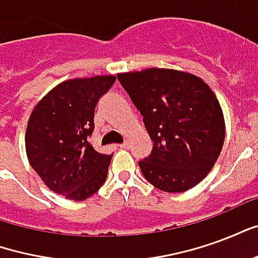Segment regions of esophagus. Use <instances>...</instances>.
Listing matches in <instances>:
<instances>
[{"mask_svg":"<svg viewBox=\"0 0 258 258\" xmlns=\"http://www.w3.org/2000/svg\"><path fill=\"white\" fill-rule=\"evenodd\" d=\"M120 148H123V149H128V146H130V142L128 141H124L123 144H120Z\"/></svg>","mask_w":258,"mask_h":258,"instance_id":"1","label":"esophagus"}]
</instances>
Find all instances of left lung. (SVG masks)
<instances>
[{"label": "left lung", "mask_w": 258, "mask_h": 258, "mask_svg": "<svg viewBox=\"0 0 258 258\" xmlns=\"http://www.w3.org/2000/svg\"><path fill=\"white\" fill-rule=\"evenodd\" d=\"M117 79L153 141L151 155L138 162L144 177L164 192H184L199 184L225 138L221 106L210 87L173 69L120 73Z\"/></svg>", "instance_id": "8db88e82"}]
</instances>
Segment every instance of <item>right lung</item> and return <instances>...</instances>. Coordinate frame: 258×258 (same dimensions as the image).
<instances>
[{"label":"right lung","mask_w":258,"mask_h":258,"mask_svg":"<svg viewBox=\"0 0 258 258\" xmlns=\"http://www.w3.org/2000/svg\"><path fill=\"white\" fill-rule=\"evenodd\" d=\"M114 76L63 81L31 112L26 130V153L31 167L55 194L85 200L106 181L113 155L94 149V113Z\"/></svg>","instance_id":"add662e5"}]
</instances>
